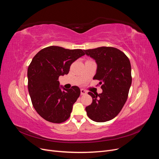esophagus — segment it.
Wrapping results in <instances>:
<instances>
[{"mask_svg": "<svg viewBox=\"0 0 159 159\" xmlns=\"http://www.w3.org/2000/svg\"><path fill=\"white\" fill-rule=\"evenodd\" d=\"M80 91H81V95H85V94L87 93V92H86V91L85 89H81Z\"/></svg>", "mask_w": 159, "mask_h": 159, "instance_id": "obj_1", "label": "esophagus"}]
</instances>
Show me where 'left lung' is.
I'll list each match as a JSON object with an SVG mask.
<instances>
[{"instance_id":"8db88e82","label":"left lung","mask_w":159,"mask_h":159,"mask_svg":"<svg viewBox=\"0 0 159 159\" xmlns=\"http://www.w3.org/2000/svg\"><path fill=\"white\" fill-rule=\"evenodd\" d=\"M84 51L97 64L93 79L100 81L103 90L99 94L88 93L93 101L85 111L95 122L109 121L121 111L127 99L132 82L131 63L127 56L115 48L103 46Z\"/></svg>"}]
</instances>
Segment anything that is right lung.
I'll list each match as a JSON object with an SVG mask.
<instances>
[{
	"mask_svg": "<svg viewBox=\"0 0 159 159\" xmlns=\"http://www.w3.org/2000/svg\"><path fill=\"white\" fill-rule=\"evenodd\" d=\"M84 55L81 49L52 46L33 57L28 68V91L34 108L46 121L61 123L70 117L80 89L78 86L65 89L58 78L68 74L71 64Z\"/></svg>",
	"mask_w": 159,
	"mask_h": 159,
	"instance_id": "obj_1",
	"label": "right lung"
}]
</instances>
